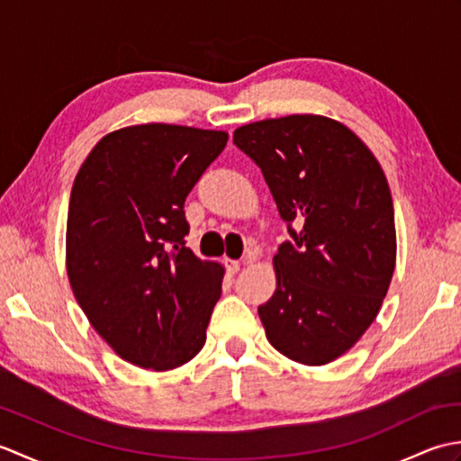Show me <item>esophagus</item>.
Returning <instances> with one entry per match:
<instances>
[{"label":"esophagus","mask_w":461,"mask_h":461,"mask_svg":"<svg viewBox=\"0 0 461 461\" xmlns=\"http://www.w3.org/2000/svg\"><path fill=\"white\" fill-rule=\"evenodd\" d=\"M253 258L248 256L246 261H251ZM225 269H228V273H231V276H236V273L240 271V261H233V259H225Z\"/></svg>","instance_id":"34e87169"}]
</instances>
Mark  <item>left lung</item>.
Masks as SVG:
<instances>
[{"instance_id":"1","label":"left lung","mask_w":461,"mask_h":461,"mask_svg":"<svg viewBox=\"0 0 461 461\" xmlns=\"http://www.w3.org/2000/svg\"><path fill=\"white\" fill-rule=\"evenodd\" d=\"M233 144L261 168L291 236L273 258L277 289L258 309L267 340L301 365H327L365 335L393 279L386 176L366 144L327 116L251 122Z\"/></svg>"}]
</instances>
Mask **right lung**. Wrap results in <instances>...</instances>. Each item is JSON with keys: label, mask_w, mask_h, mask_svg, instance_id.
<instances>
[{"label": "right lung", "mask_w": 461, "mask_h": 461, "mask_svg": "<svg viewBox=\"0 0 461 461\" xmlns=\"http://www.w3.org/2000/svg\"><path fill=\"white\" fill-rule=\"evenodd\" d=\"M228 134L139 124L106 134L77 174L67 276L93 329L121 358L170 370L202 350L223 267L185 248L184 202Z\"/></svg>", "instance_id": "1"}]
</instances>
